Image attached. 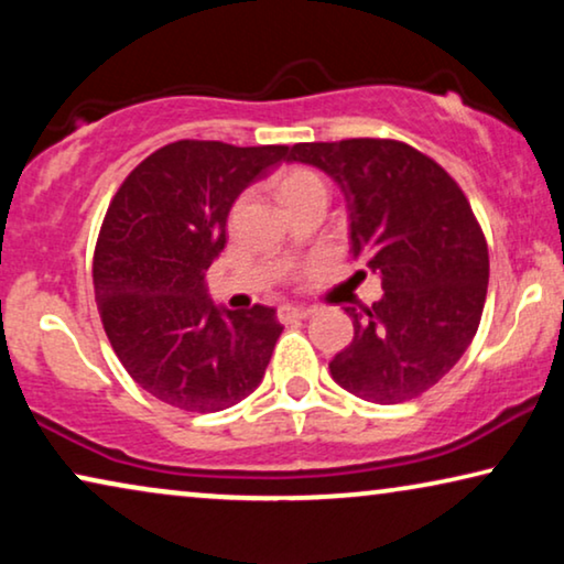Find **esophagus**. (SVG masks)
Returning <instances> with one entry per match:
<instances>
[{
  "label": "esophagus",
  "instance_id": "obj_1",
  "mask_svg": "<svg viewBox=\"0 0 564 564\" xmlns=\"http://www.w3.org/2000/svg\"><path fill=\"white\" fill-rule=\"evenodd\" d=\"M315 313V307H305V305H282L280 307V321L282 323H290V321H303V318H311Z\"/></svg>",
  "mask_w": 564,
  "mask_h": 564
}]
</instances>
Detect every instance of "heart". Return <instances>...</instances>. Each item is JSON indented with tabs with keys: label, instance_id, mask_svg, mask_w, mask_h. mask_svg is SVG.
<instances>
[{
	"label": "heart",
	"instance_id": "heart-1",
	"mask_svg": "<svg viewBox=\"0 0 564 564\" xmlns=\"http://www.w3.org/2000/svg\"><path fill=\"white\" fill-rule=\"evenodd\" d=\"M311 192H326L323 180L315 172H311V169L295 166L276 176V199H280L284 207L292 205L300 197L311 195Z\"/></svg>",
	"mask_w": 564,
	"mask_h": 564
}]
</instances>
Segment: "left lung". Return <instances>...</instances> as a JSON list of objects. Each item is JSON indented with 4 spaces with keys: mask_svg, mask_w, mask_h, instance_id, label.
<instances>
[{
    "mask_svg": "<svg viewBox=\"0 0 564 564\" xmlns=\"http://www.w3.org/2000/svg\"><path fill=\"white\" fill-rule=\"evenodd\" d=\"M290 159L338 184L351 257L384 290L365 313L346 307L354 341L330 377L380 405L434 388L467 351L488 295V246L467 197L436 161L398 141L297 143Z\"/></svg>",
    "mask_w": 564,
    "mask_h": 564,
    "instance_id": "left-lung-1",
    "label": "left lung"
}]
</instances>
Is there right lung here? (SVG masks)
I'll use <instances>...</instances> for the list:
<instances>
[{"label":"right lung","instance_id":"right-lung-1","mask_svg":"<svg viewBox=\"0 0 564 564\" xmlns=\"http://www.w3.org/2000/svg\"><path fill=\"white\" fill-rule=\"evenodd\" d=\"M288 145L176 141L141 161L107 207L95 297L128 375L161 403L213 413L259 388L282 334L274 307L215 305L205 272L226 249L228 213Z\"/></svg>","mask_w":564,"mask_h":564}]
</instances>
